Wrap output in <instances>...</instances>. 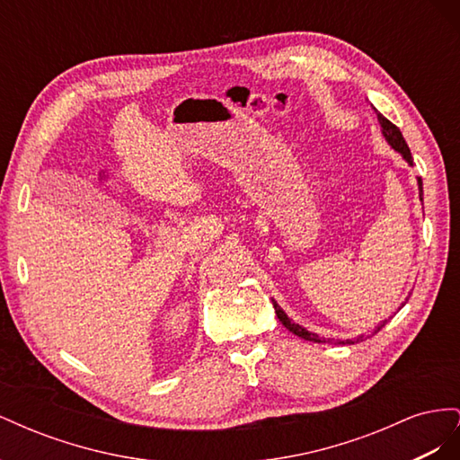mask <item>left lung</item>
I'll return each instance as SVG.
<instances>
[{
	"mask_svg": "<svg viewBox=\"0 0 460 460\" xmlns=\"http://www.w3.org/2000/svg\"><path fill=\"white\" fill-rule=\"evenodd\" d=\"M374 109V107H372ZM376 111V109H374ZM376 115H378V122H380V127H382V134H384V137L387 140V144L392 146L397 153H401L402 155V159H405L409 164H412V155H411V149H409V146H407V142H405V137H402V134H401V130L395 127V124L392 122V120H387L382 113H378V111H376ZM419 190H420V199H422V180L419 178ZM272 305H274V311H276V316H278V320H280V323L289 330V332H294L296 336H299V338H303V340H307V341H314V343H326V340H323V338H318L316 333H313V332H309L307 328H303V326H299V324H296V323H291V318H288V314L282 311V307L280 305H278L274 299H272ZM387 323V320H384V323L374 330V333L376 332H380L382 330V326ZM365 338L363 336H358L357 340H347V341H340V343H358V341H363ZM328 343H332V340H328Z\"/></svg>",
	"mask_w": 460,
	"mask_h": 460,
	"instance_id": "1",
	"label": "left lung"
}]
</instances>
